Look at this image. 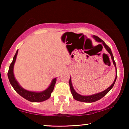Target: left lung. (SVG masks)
Segmentation results:
<instances>
[{
  "label": "left lung",
  "mask_w": 129,
  "mask_h": 129,
  "mask_svg": "<svg viewBox=\"0 0 129 129\" xmlns=\"http://www.w3.org/2000/svg\"><path fill=\"white\" fill-rule=\"evenodd\" d=\"M94 39H96V41H98V42H102L104 46V47L106 48V49L107 50L108 52L110 53L111 57H112V59L113 60V63L115 66V68H116V63H115V60H114V57L113 56V54H112V51H111V49L110 48V47L109 46H107L105 44V42H104L102 39H101L99 37H98L97 36H94ZM116 77H117V73H116V78H115V81H114L113 83L110 85L109 88H107L106 90L104 91H102V92L97 93V94H93V95H90V96H82L81 94H78L77 93L75 90H74L73 86H72V81H71V78H70L69 80V84H70V90H71V93H72V95H73V97L74 98L75 100H76L78 101H81V102H84V103H93V102H95L96 101L98 100H100V99H101L102 98H103L106 95V94H107L108 92H109L110 90L113 88L114 84L115 83V81L116 80Z\"/></svg>",
  "instance_id": "left-lung-1"
}]
</instances>
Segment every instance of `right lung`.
Returning <instances> with one entry per match:
<instances>
[{
	"mask_svg": "<svg viewBox=\"0 0 129 129\" xmlns=\"http://www.w3.org/2000/svg\"><path fill=\"white\" fill-rule=\"evenodd\" d=\"M17 53H18V50H17L15 55H14V57H13V60L12 62L10 64L8 72V77L9 81H10V84H11L13 88L21 96L23 97V98L26 99V100L29 101L42 102L44 101L48 100L50 97V96H51V93H52L53 89H54V85H55L56 81V78H54L53 80L49 87L47 90H45L44 91H42V92H33V91H27V90L23 89V88H22L19 85L18 82L16 81L15 78H14V73H13V67H14V64L16 61Z\"/></svg>",
	"mask_w": 129,
	"mask_h": 129,
	"instance_id": "add662e5",
	"label": "right lung"
}]
</instances>
